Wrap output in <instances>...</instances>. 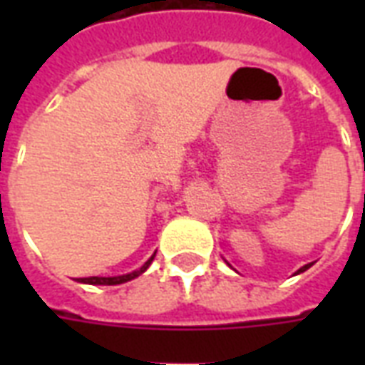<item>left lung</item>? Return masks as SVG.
Returning <instances> with one entry per match:
<instances>
[{"label":"left lung","instance_id":"1","mask_svg":"<svg viewBox=\"0 0 365 365\" xmlns=\"http://www.w3.org/2000/svg\"><path fill=\"white\" fill-rule=\"evenodd\" d=\"M309 267H312V263H309V265H305V267H301L299 271H297V274H299V272H303V271H307V269H309Z\"/></svg>","mask_w":365,"mask_h":365}]
</instances>
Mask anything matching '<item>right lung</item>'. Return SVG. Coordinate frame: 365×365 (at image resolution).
I'll use <instances>...</instances> for the list:
<instances>
[{
	"label": "right lung",
	"mask_w": 365,
	"mask_h": 365,
	"mask_svg": "<svg viewBox=\"0 0 365 365\" xmlns=\"http://www.w3.org/2000/svg\"><path fill=\"white\" fill-rule=\"evenodd\" d=\"M155 254L149 257L145 263H143L138 271L134 272H128V274H123V277H88V278H77L79 282H85V284H98V286H115V284H123V282H128V280H132V278L140 277L145 269H148L149 265H151V261H153Z\"/></svg>",
	"instance_id": "obj_1"
}]
</instances>
